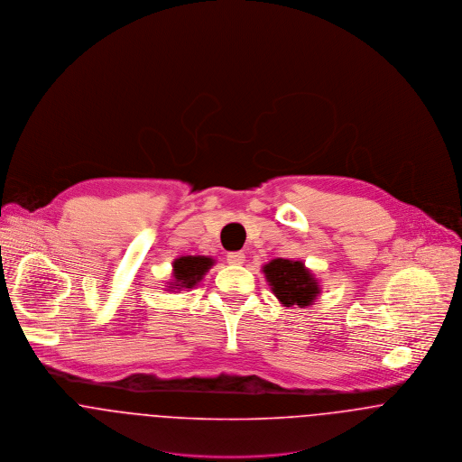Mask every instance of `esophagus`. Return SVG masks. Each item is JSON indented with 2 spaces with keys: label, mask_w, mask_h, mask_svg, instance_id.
Here are the masks:
<instances>
[{
  "label": "esophagus",
  "mask_w": 462,
  "mask_h": 462,
  "mask_svg": "<svg viewBox=\"0 0 462 462\" xmlns=\"http://www.w3.org/2000/svg\"><path fill=\"white\" fill-rule=\"evenodd\" d=\"M226 262H228V263H234V265H239V263L245 262V254H243V252H230V254L226 255Z\"/></svg>",
  "instance_id": "esophagus-1"
}]
</instances>
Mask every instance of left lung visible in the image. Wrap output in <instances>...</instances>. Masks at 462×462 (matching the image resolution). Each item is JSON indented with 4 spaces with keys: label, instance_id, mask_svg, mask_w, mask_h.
Listing matches in <instances>:
<instances>
[{
    "label": "left lung",
    "instance_id": "left-lung-1",
    "mask_svg": "<svg viewBox=\"0 0 462 462\" xmlns=\"http://www.w3.org/2000/svg\"><path fill=\"white\" fill-rule=\"evenodd\" d=\"M263 273L274 296L285 307H308L319 294L317 282L301 262L274 258L263 267Z\"/></svg>",
    "mask_w": 462,
    "mask_h": 462
}]
</instances>
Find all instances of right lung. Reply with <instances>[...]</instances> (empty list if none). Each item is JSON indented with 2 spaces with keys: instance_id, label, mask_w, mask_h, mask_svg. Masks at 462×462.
I'll return each mask as SVG.
<instances>
[{
  "instance_id": "add662e5",
  "label": "right lung",
  "mask_w": 462,
  "mask_h": 462,
  "mask_svg": "<svg viewBox=\"0 0 462 462\" xmlns=\"http://www.w3.org/2000/svg\"><path fill=\"white\" fill-rule=\"evenodd\" d=\"M212 265V260L207 256H180L173 263V276L177 287H193Z\"/></svg>"
}]
</instances>
